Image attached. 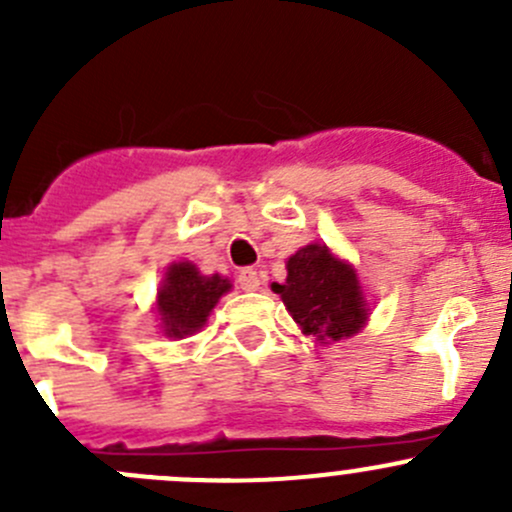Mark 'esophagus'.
Wrapping results in <instances>:
<instances>
[{
	"label": "esophagus",
	"instance_id": "obj_1",
	"mask_svg": "<svg viewBox=\"0 0 512 512\" xmlns=\"http://www.w3.org/2000/svg\"><path fill=\"white\" fill-rule=\"evenodd\" d=\"M237 285H240V289H245V292H255V289L260 287V275H257V270H252V267H242V270L237 272Z\"/></svg>",
	"mask_w": 512,
	"mask_h": 512
}]
</instances>
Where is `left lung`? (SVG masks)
Returning a JSON list of instances; mask_svg holds the SVG:
<instances>
[{
    "instance_id": "1",
    "label": "left lung",
    "mask_w": 512,
    "mask_h": 512,
    "mask_svg": "<svg viewBox=\"0 0 512 512\" xmlns=\"http://www.w3.org/2000/svg\"><path fill=\"white\" fill-rule=\"evenodd\" d=\"M272 292L280 294L299 329L319 344L352 337L369 319L356 270L319 242L289 257L287 280L272 282Z\"/></svg>"
}]
</instances>
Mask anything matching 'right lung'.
I'll list each match as a JSON object with an SVG mask.
<instances>
[{"instance_id": "right-lung-1", "label": "right lung", "mask_w": 512, "mask_h": 512, "mask_svg": "<svg viewBox=\"0 0 512 512\" xmlns=\"http://www.w3.org/2000/svg\"><path fill=\"white\" fill-rule=\"evenodd\" d=\"M230 287L227 277L200 275L193 262H173L165 270L156 302L165 337L183 339L200 332L218 299L230 292Z\"/></svg>"}]
</instances>
